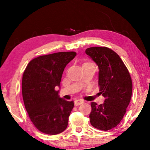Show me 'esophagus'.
I'll return each instance as SVG.
<instances>
[{
    "label": "esophagus",
    "mask_w": 150,
    "mask_h": 150,
    "mask_svg": "<svg viewBox=\"0 0 150 150\" xmlns=\"http://www.w3.org/2000/svg\"><path fill=\"white\" fill-rule=\"evenodd\" d=\"M83 103V101L81 100H75V106H79L81 105V104Z\"/></svg>",
    "instance_id": "obj_1"
}]
</instances>
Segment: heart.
Masks as SVG:
<instances>
[{
	"instance_id": "heart-1",
	"label": "heart",
	"mask_w": 150,
	"mask_h": 150,
	"mask_svg": "<svg viewBox=\"0 0 150 150\" xmlns=\"http://www.w3.org/2000/svg\"><path fill=\"white\" fill-rule=\"evenodd\" d=\"M93 63H89V62H85L84 63H83V66H85V65H92Z\"/></svg>"
}]
</instances>
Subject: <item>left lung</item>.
Here are the masks:
<instances>
[{
    "label": "left lung",
    "instance_id": "1",
    "mask_svg": "<svg viewBox=\"0 0 150 150\" xmlns=\"http://www.w3.org/2000/svg\"><path fill=\"white\" fill-rule=\"evenodd\" d=\"M86 54L98 65L100 94L104 103L91 104L90 122L100 130H109L120 122L130 102L132 83L128 70L120 56L106 47H92Z\"/></svg>",
    "mask_w": 150,
    "mask_h": 150
}]
</instances>
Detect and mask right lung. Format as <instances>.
<instances>
[{"label":"right lung","instance_id":"right-lung-1","mask_svg":"<svg viewBox=\"0 0 150 150\" xmlns=\"http://www.w3.org/2000/svg\"><path fill=\"white\" fill-rule=\"evenodd\" d=\"M74 52H58L34 58L25 69L22 97L32 122L40 132L55 135L64 131L74 106L61 98L60 82L65 67L75 57Z\"/></svg>","mask_w":150,"mask_h":150}]
</instances>
